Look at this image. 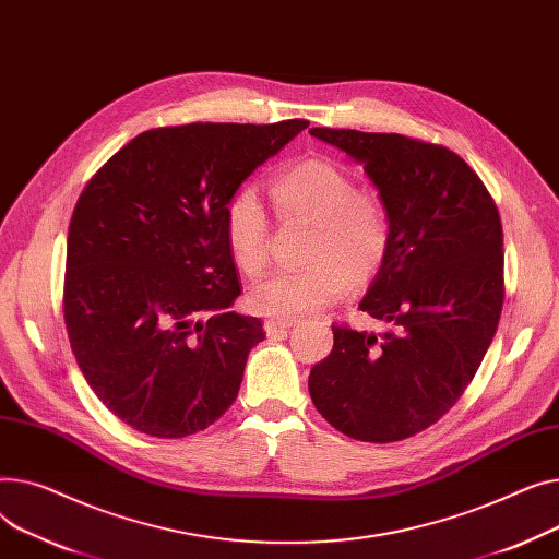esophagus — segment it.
Wrapping results in <instances>:
<instances>
[{
    "mask_svg": "<svg viewBox=\"0 0 559 559\" xmlns=\"http://www.w3.org/2000/svg\"><path fill=\"white\" fill-rule=\"evenodd\" d=\"M290 326H293V322H288V320H266L264 322V330L269 336H284Z\"/></svg>",
    "mask_w": 559,
    "mask_h": 559,
    "instance_id": "1",
    "label": "esophagus"
}]
</instances>
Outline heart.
Returning <instances> with one entry per match:
<instances>
[{
  "instance_id": "b5f03b06",
  "label": "heart",
  "mask_w": 559,
  "mask_h": 559,
  "mask_svg": "<svg viewBox=\"0 0 559 559\" xmlns=\"http://www.w3.org/2000/svg\"><path fill=\"white\" fill-rule=\"evenodd\" d=\"M284 223H309L307 259L313 264L280 271L254 284L248 307L275 320H290L330 307L352 282H368L383 266L392 223L383 199L356 189L354 178L330 159H302L271 187ZM269 214L250 187L237 189L223 210L225 246L250 277L269 266Z\"/></svg>"
}]
</instances>
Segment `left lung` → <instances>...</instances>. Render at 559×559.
Returning <instances> with one entry per match:
<instances>
[{"label": "left lung", "instance_id": "8db88e82", "mask_svg": "<svg viewBox=\"0 0 559 559\" xmlns=\"http://www.w3.org/2000/svg\"><path fill=\"white\" fill-rule=\"evenodd\" d=\"M345 151L388 205L392 237L360 311L383 336L332 324L334 349L309 374L318 413L360 442L429 429L461 400L503 309V227L469 164L397 133L311 128Z\"/></svg>", "mask_w": 559, "mask_h": 559}]
</instances>
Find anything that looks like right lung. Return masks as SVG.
Returning a JSON list of instances; mask_svg holds the SVG:
<instances>
[{
	"label": "right lung",
	"instance_id": "obj_1",
	"mask_svg": "<svg viewBox=\"0 0 559 559\" xmlns=\"http://www.w3.org/2000/svg\"><path fill=\"white\" fill-rule=\"evenodd\" d=\"M307 126L153 128L85 185L68 235L64 326L94 395L135 431L187 438L235 404L266 334L229 311L241 286L223 210Z\"/></svg>",
	"mask_w": 559,
	"mask_h": 559
}]
</instances>
